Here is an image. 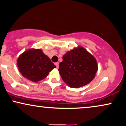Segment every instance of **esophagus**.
Returning a JSON list of instances; mask_svg holds the SVG:
<instances>
[{
  "instance_id": "1",
  "label": "esophagus",
  "mask_w": 126,
  "mask_h": 126,
  "mask_svg": "<svg viewBox=\"0 0 126 126\" xmlns=\"http://www.w3.org/2000/svg\"><path fill=\"white\" fill-rule=\"evenodd\" d=\"M55 65L56 66V67H57V68H59V63L57 62V63H55Z\"/></svg>"
}]
</instances>
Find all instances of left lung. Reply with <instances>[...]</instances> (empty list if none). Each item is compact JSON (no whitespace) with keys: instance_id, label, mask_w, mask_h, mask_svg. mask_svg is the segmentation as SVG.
Listing matches in <instances>:
<instances>
[{"instance_id":"left-lung-1","label":"left lung","mask_w":126,"mask_h":126,"mask_svg":"<svg viewBox=\"0 0 126 126\" xmlns=\"http://www.w3.org/2000/svg\"><path fill=\"white\" fill-rule=\"evenodd\" d=\"M97 70L96 59L81 46L67 51L59 64V73L70 88H78L90 83Z\"/></svg>"}]
</instances>
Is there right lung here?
<instances>
[{"mask_svg":"<svg viewBox=\"0 0 126 126\" xmlns=\"http://www.w3.org/2000/svg\"><path fill=\"white\" fill-rule=\"evenodd\" d=\"M19 71L26 79L37 82L48 76L56 66L41 49L31 48L19 56L17 60Z\"/></svg>","mask_w":126,"mask_h":126,"instance_id":"right-lung-1","label":"right lung"}]
</instances>
